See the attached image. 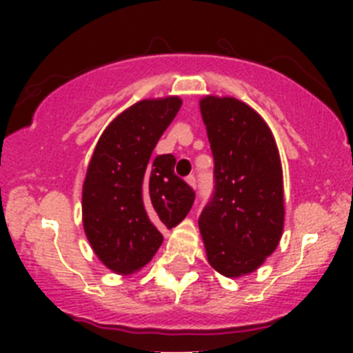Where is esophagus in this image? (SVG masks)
Here are the masks:
<instances>
[{
	"label": "esophagus",
	"mask_w": 353,
	"mask_h": 353,
	"mask_svg": "<svg viewBox=\"0 0 353 353\" xmlns=\"http://www.w3.org/2000/svg\"><path fill=\"white\" fill-rule=\"evenodd\" d=\"M187 183H189L192 189H196V176H194V174H189V176H187Z\"/></svg>",
	"instance_id": "1"
}]
</instances>
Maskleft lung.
<instances>
[{"mask_svg":"<svg viewBox=\"0 0 353 353\" xmlns=\"http://www.w3.org/2000/svg\"><path fill=\"white\" fill-rule=\"evenodd\" d=\"M214 155V194L199 215L208 263L226 277L256 270L279 244L283 170L263 118L233 97L199 102Z\"/></svg>","mask_w":353,"mask_h":353,"instance_id":"8db88e82","label":"left lung"}]
</instances>
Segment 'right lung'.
I'll use <instances>...</instances> for the list:
<instances>
[{"label":"right lung","instance_id":"add662e5","mask_svg":"<svg viewBox=\"0 0 353 353\" xmlns=\"http://www.w3.org/2000/svg\"><path fill=\"white\" fill-rule=\"evenodd\" d=\"M182 101H141L102 132L83 185V226L102 263L117 274L145 267L162 244V230L183 221L192 187L174 174L171 154L152 157Z\"/></svg>","mask_w":353,"mask_h":353}]
</instances>
